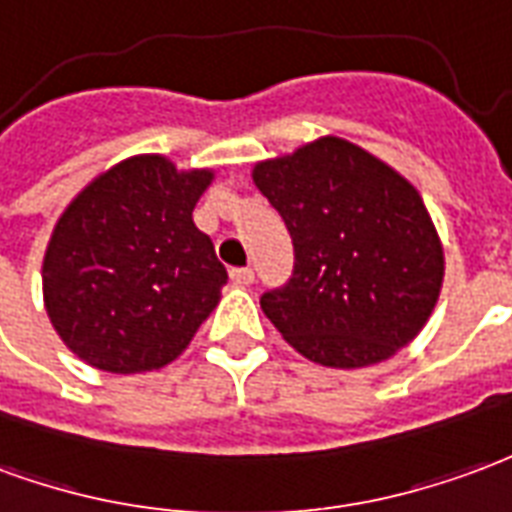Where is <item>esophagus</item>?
I'll return each mask as SVG.
<instances>
[{
	"label": "esophagus",
	"instance_id": "34e87169",
	"mask_svg": "<svg viewBox=\"0 0 512 512\" xmlns=\"http://www.w3.org/2000/svg\"><path fill=\"white\" fill-rule=\"evenodd\" d=\"M231 281L237 283V286H251L253 270L251 267H234V270H231Z\"/></svg>",
	"mask_w": 512,
	"mask_h": 512
}]
</instances>
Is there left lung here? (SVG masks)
Instances as JSON below:
<instances>
[{"label": "left lung", "mask_w": 512, "mask_h": 512, "mask_svg": "<svg viewBox=\"0 0 512 512\" xmlns=\"http://www.w3.org/2000/svg\"><path fill=\"white\" fill-rule=\"evenodd\" d=\"M294 245L289 281L261 311L313 363H382L423 330L445 256L420 193L398 171L327 136L253 169Z\"/></svg>", "instance_id": "obj_1"}]
</instances>
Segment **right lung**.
<instances>
[{"instance_id":"obj_1","label":"right lung","mask_w":512,"mask_h":512,"mask_svg":"<svg viewBox=\"0 0 512 512\" xmlns=\"http://www.w3.org/2000/svg\"><path fill=\"white\" fill-rule=\"evenodd\" d=\"M212 171L160 155L119 163L78 196L48 242V319L73 352L111 374L171 363L229 281L193 207Z\"/></svg>"}]
</instances>
